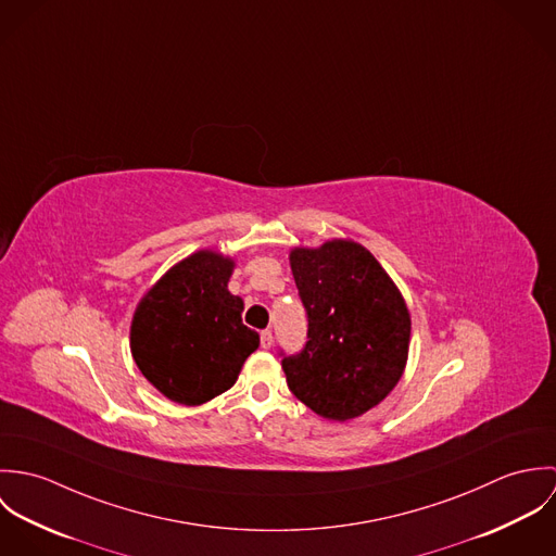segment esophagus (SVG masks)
I'll return each mask as SVG.
<instances>
[{"label":"esophagus","instance_id":"1","mask_svg":"<svg viewBox=\"0 0 556 556\" xmlns=\"http://www.w3.org/2000/svg\"><path fill=\"white\" fill-rule=\"evenodd\" d=\"M271 344H274V336H271V331H269V329L261 331V346H263V349H271Z\"/></svg>","mask_w":556,"mask_h":556}]
</instances>
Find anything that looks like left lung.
Masks as SVG:
<instances>
[{"mask_svg":"<svg viewBox=\"0 0 556 556\" xmlns=\"http://www.w3.org/2000/svg\"><path fill=\"white\" fill-rule=\"evenodd\" d=\"M289 261L308 315L306 346L282 359L289 390L325 419H355L386 400L404 372L406 302L372 252L353 239L298 245Z\"/></svg>","mask_w":556,"mask_h":556,"instance_id":"8db88e82","label":"left lung"}]
</instances>
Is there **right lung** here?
I'll use <instances>...</instances> for the list:
<instances>
[{"label": "right lung", "mask_w": 556, "mask_h": 556, "mask_svg": "<svg viewBox=\"0 0 556 556\" xmlns=\"http://www.w3.org/2000/svg\"><path fill=\"white\" fill-rule=\"evenodd\" d=\"M236 261L197 250L141 298L130 351L162 396L197 406L231 390L258 333L241 323L243 300L229 291Z\"/></svg>", "instance_id": "1"}]
</instances>
